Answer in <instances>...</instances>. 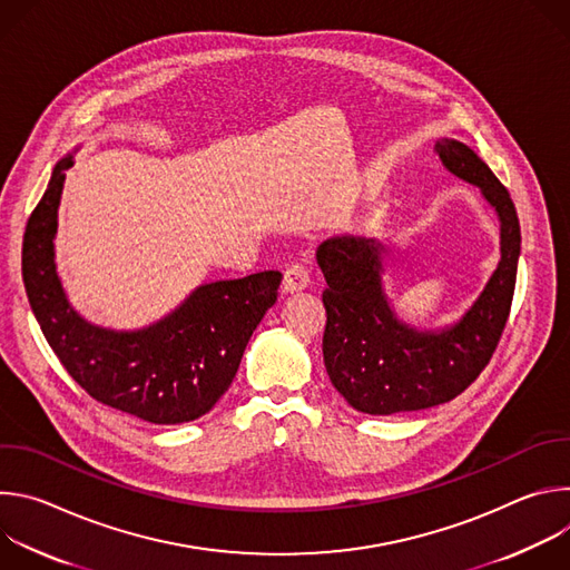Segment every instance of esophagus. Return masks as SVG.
Instances as JSON below:
<instances>
[{"instance_id":"esophagus-1","label":"esophagus","mask_w":570,"mask_h":570,"mask_svg":"<svg viewBox=\"0 0 570 570\" xmlns=\"http://www.w3.org/2000/svg\"><path fill=\"white\" fill-rule=\"evenodd\" d=\"M308 286V271L302 264H293L284 271V282L282 288L284 293H297Z\"/></svg>"}]
</instances>
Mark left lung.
<instances>
[{
    "mask_svg": "<svg viewBox=\"0 0 570 570\" xmlns=\"http://www.w3.org/2000/svg\"><path fill=\"white\" fill-rule=\"evenodd\" d=\"M446 171L480 189L501 220V259L464 315L442 330H417L394 315L383 291L385 246L367 236H332L315 259L327 279L324 367L352 409L367 415L424 411L464 392L490 363L512 306L521 227L514 203L492 169L462 141L442 137Z\"/></svg>",
    "mask_w": 570,
    "mask_h": 570,
    "instance_id": "obj_1",
    "label": "left lung"
}]
</instances>
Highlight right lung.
Listing matches in <instances>:
<instances>
[{"instance_id":"add662e5","label":"right lung","mask_w":570,"mask_h":570,"mask_svg":"<svg viewBox=\"0 0 570 570\" xmlns=\"http://www.w3.org/2000/svg\"><path fill=\"white\" fill-rule=\"evenodd\" d=\"M53 167L22 246V277L40 330L92 399L150 424H183L209 413L236 376L246 345L277 302L279 271L200 284L169 315L132 332L99 327L67 299L56 271L53 238L65 171Z\"/></svg>"}]
</instances>
